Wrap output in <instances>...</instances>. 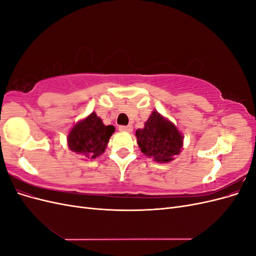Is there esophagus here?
<instances>
[{
    "label": "esophagus",
    "mask_w": 256,
    "mask_h": 256,
    "mask_svg": "<svg viewBox=\"0 0 256 256\" xmlns=\"http://www.w3.org/2000/svg\"><path fill=\"white\" fill-rule=\"evenodd\" d=\"M118 130L120 131H126V132H130V131H132V127H131L130 125H128V126H120Z\"/></svg>",
    "instance_id": "obj_1"
}]
</instances>
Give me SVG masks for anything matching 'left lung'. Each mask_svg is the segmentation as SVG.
<instances>
[{"label":"left lung","mask_w":256,"mask_h":256,"mask_svg":"<svg viewBox=\"0 0 256 256\" xmlns=\"http://www.w3.org/2000/svg\"><path fill=\"white\" fill-rule=\"evenodd\" d=\"M136 136L141 152L161 164L173 160L182 147L180 131L156 111L152 113L143 129L136 131Z\"/></svg>","instance_id":"8db88e82"}]
</instances>
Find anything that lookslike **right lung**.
<instances>
[{
  "instance_id": "right-lung-1",
  "label": "right lung",
  "mask_w": 256,
  "mask_h": 256,
  "mask_svg": "<svg viewBox=\"0 0 256 256\" xmlns=\"http://www.w3.org/2000/svg\"><path fill=\"white\" fill-rule=\"evenodd\" d=\"M114 131V126L104 125L102 120L92 112L74 126L68 136V146L72 152L84 154L88 159L96 158L104 152Z\"/></svg>"
}]
</instances>
